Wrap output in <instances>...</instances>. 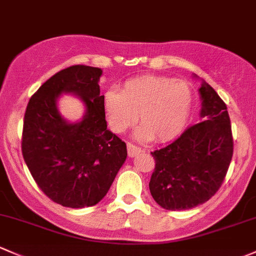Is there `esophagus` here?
I'll return each mask as SVG.
<instances>
[{"mask_svg":"<svg viewBox=\"0 0 256 256\" xmlns=\"http://www.w3.org/2000/svg\"><path fill=\"white\" fill-rule=\"evenodd\" d=\"M126 148H128V154L130 156V157H135V156L142 152V150L140 148V147L135 146L134 144H126Z\"/></svg>","mask_w":256,"mask_h":256,"instance_id":"34e87169","label":"esophagus"}]
</instances>
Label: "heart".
<instances>
[{
	"mask_svg": "<svg viewBox=\"0 0 256 256\" xmlns=\"http://www.w3.org/2000/svg\"><path fill=\"white\" fill-rule=\"evenodd\" d=\"M192 99V90L185 80L144 76L128 80L120 93L108 90L104 109L114 132H125L138 118L141 128L136 131L137 138L164 142L182 132L189 119Z\"/></svg>",
	"mask_w": 256,
	"mask_h": 256,
	"instance_id": "obj_1",
	"label": "heart"
}]
</instances>
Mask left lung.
Returning a JSON list of instances; mask_svg holds the SVG:
<instances>
[{"mask_svg": "<svg viewBox=\"0 0 256 256\" xmlns=\"http://www.w3.org/2000/svg\"><path fill=\"white\" fill-rule=\"evenodd\" d=\"M201 122L189 126L174 142L150 152L156 160L150 192L169 211L208 201L222 185L233 156L232 125L227 106L202 82Z\"/></svg>", "mask_w": 256, "mask_h": 256, "instance_id": "obj_1", "label": "left lung"}]
</instances>
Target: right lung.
<instances>
[{
    "label": "right lung",
    "instance_id": "obj_1",
    "mask_svg": "<svg viewBox=\"0 0 256 256\" xmlns=\"http://www.w3.org/2000/svg\"><path fill=\"white\" fill-rule=\"evenodd\" d=\"M98 67L74 64L50 77L29 99L22 154L50 200L71 208L94 206L106 195L128 156L126 144L106 128ZM61 92L82 98L86 114L70 124L58 114Z\"/></svg>",
    "mask_w": 256,
    "mask_h": 256
}]
</instances>
